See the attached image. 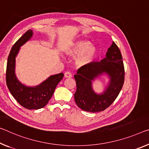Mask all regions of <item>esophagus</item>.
<instances>
[{
    "instance_id": "esophagus-1",
    "label": "esophagus",
    "mask_w": 149,
    "mask_h": 149,
    "mask_svg": "<svg viewBox=\"0 0 149 149\" xmlns=\"http://www.w3.org/2000/svg\"><path fill=\"white\" fill-rule=\"evenodd\" d=\"M65 77H72V73L70 72H66L64 74Z\"/></svg>"
}]
</instances>
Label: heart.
<instances>
[{
	"label": "heart",
	"mask_w": 149,
	"mask_h": 149,
	"mask_svg": "<svg viewBox=\"0 0 149 149\" xmlns=\"http://www.w3.org/2000/svg\"><path fill=\"white\" fill-rule=\"evenodd\" d=\"M64 52L67 55L76 56V63L79 65L89 64L95 58L97 53V49L91 42L86 40H81L72 42L64 48Z\"/></svg>",
	"instance_id": "obj_1"
}]
</instances>
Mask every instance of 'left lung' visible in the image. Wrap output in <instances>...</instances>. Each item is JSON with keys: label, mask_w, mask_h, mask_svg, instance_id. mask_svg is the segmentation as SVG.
Instances as JSON below:
<instances>
[{"label": "left lung", "mask_w": 149, "mask_h": 149, "mask_svg": "<svg viewBox=\"0 0 149 149\" xmlns=\"http://www.w3.org/2000/svg\"><path fill=\"white\" fill-rule=\"evenodd\" d=\"M110 75V83L106 91L97 95L92 89V81L103 72ZM76 91L74 99L82 110L90 113L102 111L112 104L121 91L125 81V68L119 48L113 42L106 58L98 62L82 66L74 75Z\"/></svg>", "instance_id": "1"}]
</instances>
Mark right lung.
<instances>
[{
	"instance_id": "right-lung-1",
	"label": "right lung",
	"mask_w": 149,
	"mask_h": 149,
	"mask_svg": "<svg viewBox=\"0 0 149 149\" xmlns=\"http://www.w3.org/2000/svg\"><path fill=\"white\" fill-rule=\"evenodd\" d=\"M32 31L28 30L12 47L7 60L6 81L12 95L20 105L28 109H38L47 105L56 86L63 79V73L52 75L43 83L35 87H28L18 81L15 74V58L20 47L32 36Z\"/></svg>"
}]
</instances>
